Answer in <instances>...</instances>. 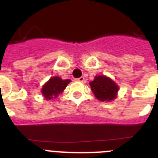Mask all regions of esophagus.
Listing matches in <instances>:
<instances>
[{
	"label": "esophagus",
	"mask_w": 158,
	"mask_h": 158,
	"mask_svg": "<svg viewBox=\"0 0 158 158\" xmlns=\"http://www.w3.org/2000/svg\"><path fill=\"white\" fill-rule=\"evenodd\" d=\"M77 81L79 82H84L85 81V77H81L77 78Z\"/></svg>",
	"instance_id": "34e87169"
}]
</instances>
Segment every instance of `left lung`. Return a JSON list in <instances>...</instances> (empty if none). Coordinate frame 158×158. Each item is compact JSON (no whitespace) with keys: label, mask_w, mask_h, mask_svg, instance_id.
Here are the masks:
<instances>
[{"label":"left lung","mask_w":158,"mask_h":158,"mask_svg":"<svg viewBox=\"0 0 158 158\" xmlns=\"http://www.w3.org/2000/svg\"><path fill=\"white\" fill-rule=\"evenodd\" d=\"M89 85L95 96L100 101H111L116 98L118 86L111 78L104 75L96 76Z\"/></svg>","instance_id":"left-lung-1"}]
</instances>
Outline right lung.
Returning a JSON list of instances; mask_svg holds the SVG:
<instances>
[{
  "instance_id": "1",
  "label": "right lung",
  "mask_w": 158,
  "mask_h": 158,
  "mask_svg": "<svg viewBox=\"0 0 158 158\" xmlns=\"http://www.w3.org/2000/svg\"><path fill=\"white\" fill-rule=\"evenodd\" d=\"M69 82V79L62 80L59 77H53L45 85H43L41 91L42 94L46 100L56 98L60 93L64 91Z\"/></svg>"
}]
</instances>
